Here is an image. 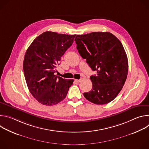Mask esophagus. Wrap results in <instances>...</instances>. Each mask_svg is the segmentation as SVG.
<instances>
[{
	"instance_id": "1",
	"label": "esophagus",
	"mask_w": 149,
	"mask_h": 149,
	"mask_svg": "<svg viewBox=\"0 0 149 149\" xmlns=\"http://www.w3.org/2000/svg\"><path fill=\"white\" fill-rule=\"evenodd\" d=\"M75 81L76 82H81V81H82V79H75Z\"/></svg>"
}]
</instances>
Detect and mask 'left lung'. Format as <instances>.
Returning a JSON list of instances; mask_svg holds the SVG:
<instances>
[{
  "label": "left lung",
  "instance_id": "left-lung-1",
  "mask_svg": "<svg viewBox=\"0 0 149 149\" xmlns=\"http://www.w3.org/2000/svg\"><path fill=\"white\" fill-rule=\"evenodd\" d=\"M75 41L81 57L97 72L90 77L92 90L84 96L98 105L111 102L123 88L128 74V59L121 42L109 32L78 35Z\"/></svg>",
  "mask_w": 149,
  "mask_h": 149
}]
</instances>
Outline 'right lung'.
Segmentation results:
<instances>
[{
	"label": "right lung",
	"instance_id": "obj_1",
	"mask_svg": "<svg viewBox=\"0 0 149 149\" xmlns=\"http://www.w3.org/2000/svg\"><path fill=\"white\" fill-rule=\"evenodd\" d=\"M75 36L45 32L26 50L23 64L25 80L30 93L40 104L55 105L66 97L74 80L63 79L54 73Z\"/></svg>",
	"mask_w": 149,
	"mask_h": 149
}]
</instances>
